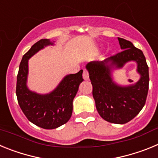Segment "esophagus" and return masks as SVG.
<instances>
[{
	"instance_id": "obj_1",
	"label": "esophagus",
	"mask_w": 158,
	"mask_h": 158,
	"mask_svg": "<svg viewBox=\"0 0 158 158\" xmlns=\"http://www.w3.org/2000/svg\"><path fill=\"white\" fill-rule=\"evenodd\" d=\"M83 78L85 81H88L89 79V73H88L87 70H84L83 72Z\"/></svg>"
}]
</instances>
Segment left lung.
I'll return each instance as SVG.
<instances>
[{
    "instance_id": "left-lung-1",
    "label": "left lung",
    "mask_w": 158,
    "mask_h": 158,
    "mask_svg": "<svg viewBox=\"0 0 158 158\" xmlns=\"http://www.w3.org/2000/svg\"><path fill=\"white\" fill-rule=\"evenodd\" d=\"M118 40L122 52L102 62H89L85 67L93 85V96L99 115L111 123L124 124L133 119L144 107L150 78L142 51L128 40L122 38ZM129 61L136 62L140 78L135 84L118 85L113 79L112 72L122 69Z\"/></svg>"
}]
</instances>
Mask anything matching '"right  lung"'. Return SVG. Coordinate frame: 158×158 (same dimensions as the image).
Here are the masks:
<instances>
[{"label": "right lung", "instance_id": "right-lung-1", "mask_svg": "<svg viewBox=\"0 0 158 158\" xmlns=\"http://www.w3.org/2000/svg\"><path fill=\"white\" fill-rule=\"evenodd\" d=\"M54 42L47 39L38 41L24 54L19 64L16 82V96L22 111L30 122L43 129H55L69 120L74 99L82 78L83 70L63 77L51 93L40 94L31 91L27 85L28 60Z\"/></svg>", "mask_w": 158, "mask_h": 158}]
</instances>
